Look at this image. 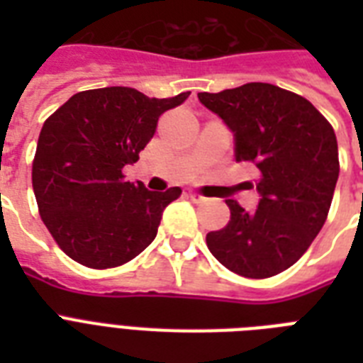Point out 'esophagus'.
<instances>
[{"mask_svg":"<svg viewBox=\"0 0 363 363\" xmlns=\"http://www.w3.org/2000/svg\"><path fill=\"white\" fill-rule=\"evenodd\" d=\"M188 196H190V199H192L194 203H205V201H207V198H205V196H201V194H198V192H190Z\"/></svg>","mask_w":363,"mask_h":363,"instance_id":"34e87169","label":"esophagus"}]
</instances>
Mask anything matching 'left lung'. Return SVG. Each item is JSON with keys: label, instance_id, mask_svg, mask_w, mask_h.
<instances>
[{"label": "left lung", "instance_id": "1", "mask_svg": "<svg viewBox=\"0 0 363 363\" xmlns=\"http://www.w3.org/2000/svg\"><path fill=\"white\" fill-rule=\"evenodd\" d=\"M235 135V162L258 167V209L228 199L230 222L207 233V247L224 267L267 279L294 265L328 218L339 177L332 124L309 99L267 82L218 94L199 92Z\"/></svg>", "mask_w": 363, "mask_h": 363}]
</instances>
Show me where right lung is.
<instances>
[{
	"mask_svg": "<svg viewBox=\"0 0 363 363\" xmlns=\"http://www.w3.org/2000/svg\"><path fill=\"white\" fill-rule=\"evenodd\" d=\"M190 96L148 98L109 86L71 96L37 141L31 184L45 226L71 259L92 269L130 262L154 241L181 188L150 192L124 179L152 139L158 118Z\"/></svg>",
	"mask_w": 363,
	"mask_h": 363,
	"instance_id": "1",
	"label": "right lung"
}]
</instances>
